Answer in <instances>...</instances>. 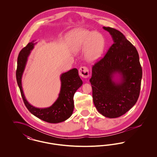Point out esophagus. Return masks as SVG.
Instances as JSON below:
<instances>
[{
	"instance_id": "1",
	"label": "esophagus",
	"mask_w": 157,
	"mask_h": 157,
	"mask_svg": "<svg viewBox=\"0 0 157 157\" xmlns=\"http://www.w3.org/2000/svg\"><path fill=\"white\" fill-rule=\"evenodd\" d=\"M79 74L83 78H87L89 76L88 69L85 67H82L79 69Z\"/></svg>"
}]
</instances>
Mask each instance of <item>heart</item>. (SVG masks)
Segmentation results:
<instances>
[{
    "instance_id": "heart-1",
    "label": "heart",
    "mask_w": 157,
    "mask_h": 157,
    "mask_svg": "<svg viewBox=\"0 0 157 157\" xmlns=\"http://www.w3.org/2000/svg\"><path fill=\"white\" fill-rule=\"evenodd\" d=\"M69 40L72 51L75 52L84 51L85 59L88 62L99 59L104 52V36L97 31L76 29L69 33Z\"/></svg>"
}]
</instances>
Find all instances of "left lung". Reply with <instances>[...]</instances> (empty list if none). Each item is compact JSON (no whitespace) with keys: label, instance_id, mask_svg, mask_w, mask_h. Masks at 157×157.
<instances>
[{"label":"left lung","instance_id":"1","mask_svg":"<svg viewBox=\"0 0 157 157\" xmlns=\"http://www.w3.org/2000/svg\"><path fill=\"white\" fill-rule=\"evenodd\" d=\"M113 44L104 57L92 67L90 79L98 111L105 117L118 118L134 106L140 95L142 67L136 49L125 36L103 27Z\"/></svg>","mask_w":157,"mask_h":157}]
</instances>
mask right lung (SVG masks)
Here are the masks:
<instances>
[{
	"instance_id": "right-lung-1",
	"label": "right lung",
	"mask_w": 157,
	"mask_h": 157,
	"mask_svg": "<svg viewBox=\"0 0 157 157\" xmlns=\"http://www.w3.org/2000/svg\"><path fill=\"white\" fill-rule=\"evenodd\" d=\"M36 43H35V40L29 42L23 48L18 55L16 72L17 83L24 104L31 113L45 122L52 124L59 123L67 120L72 115L74 108V96L76 91L82 86L83 82L79 76L78 69H72L60 75L61 86L59 97L51 106L39 108L30 105L26 100L23 91L22 78L30 52Z\"/></svg>"
}]
</instances>
